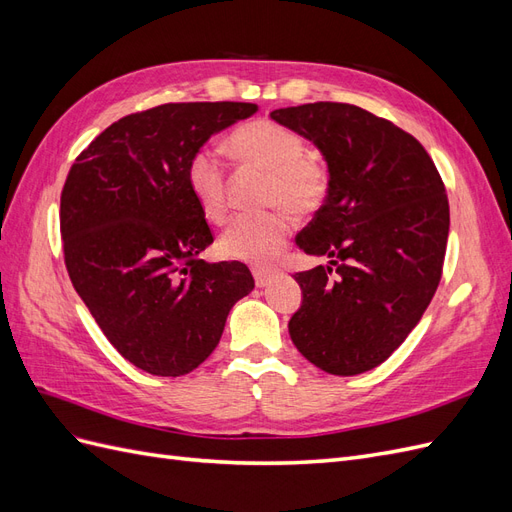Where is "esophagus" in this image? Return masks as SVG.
Returning a JSON list of instances; mask_svg holds the SVG:
<instances>
[{"instance_id":"34e87169","label":"esophagus","mask_w":512,"mask_h":512,"mask_svg":"<svg viewBox=\"0 0 512 512\" xmlns=\"http://www.w3.org/2000/svg\"><path fill=\"white\" fill-rule=\"evenodd\" d=\"M252 273H254V280H256L258 288L269 286L273 282V277H275V273L271 269H254Z\"/></svg>"}]
</instances>
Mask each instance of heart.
I'll list each match as a JSON object with an SVG mask.
<instances>
[{
    "label": "heart",
    "mask_w": 512,
    "mask_h": 512,
    "mask_svg": "<svg viewBox=\"0 0 512 512\" xmlns=\"http://www.w3.org/2000/svg\"><path fill=\"white\" fill-rule=\"evenodd\" d=\"M226 151L239 164L265 170V205L286 207L297 215L320 209L329 194V170L307 153L305 136L284 123L254 119L226 138ZM185 183L209 222L228 215L226 170L209 149L194 151L185 164ZM292 222L284 211L241 215L220 237V252L230 260L265 267L284 250Z\"/></svg>",
    "instance_id": "heart-1"
}]
</instances>
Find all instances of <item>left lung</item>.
Returning <instances> with one entry per match:
<instances>
[{"label": "left lung", "mask_w": 512, "mask_h": 512, "mask_svg": "<svg viewBox=\"0 0 512 512\" xmlns=\"http://www.w3.org/2000/svg\"><path fill=\"white\" fill-rule=\"evenodd\" d=\"M271 119L329 166L324 205L294 239L329 265L294 273L303 301L290 337L327 374H363L404 344L436 294L451 224L444 183L412 134L365 108L314 102Z\"/></svg>", "instance_id": "1"}]
</instances>
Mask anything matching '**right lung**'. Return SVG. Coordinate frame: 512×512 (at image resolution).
Returning a JSON list of instances; mask_svg holds the SVG:
<instances>
[{
    "label": "right lung",
    "instance_id": "1",
    "mask_svg": "<svg viewBox=\"0 0 512 512\" xmlns=\"http://www.w3.org/2000/svg\"><path fill=\"white\" fill-rule=\"evenodd\" d=\"M256 111L250 102L162 104L115 121L70 168L59 224L72 286L108 342L147 374H190L254 290L243 262L198 258L213 235L185 164Z\"/></svg>",
    "mask_w": 512,
    "mask_h": 512
}]
</instances>
